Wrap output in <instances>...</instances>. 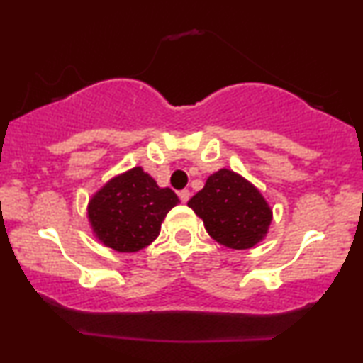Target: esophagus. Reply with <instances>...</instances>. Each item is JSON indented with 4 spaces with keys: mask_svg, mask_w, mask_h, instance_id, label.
Returning <instances> with one entry per match:
<instances>
[{
    "mask_svg": "<svg viewBox=\"0 0 363 363\" xmlns=\"http://www.w3.org/2000/svg\"><path fill=\"white\" fill-rule=\"evenodd\" d=\"M178 196H180L182 203H186L188 200H190V191H188V190H182L180 193H178Z\"/></svg>",
    "mask_w": 363,
    "mask_h": 363,
    "instance_id": "34e87169",
    "label": "esophagus"
}]
</instances>
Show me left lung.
Listing matches in <instances>:
<instances>
[{
  "mask_svg": "<svg viewBox=\"0 0 363 363\" xmlns=\"http://www.w3.org/2000/svg\"><path fill=\"white\" fill-rule=\"evenodd\" d=\"M213 240L230 250H250L267 236L272 208L250 180L221 168L188 201Z\"/></svg>",
  "mask_w": 363,
  "mask_h": 363,
  "instance_id": "8db88e82",
  "label": "left lung"
}]
</instances>
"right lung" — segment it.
Here are the masks:
<instances>
[{
  "label": "right lung",
  "mask_w": 363,
  "mask_h": 363,
  "mask_svg": "<svg viewBox=\"0 0 363 363\" xmlns=\"http://www.w3.org/2000/svg\"><path fill=\"white\" fill-rule=\"evenodd\" d=\"M180 200L170 188H160L142 167L107 180L87 203L92 235L106 247L137 252L160 235L167 213Z\"/></svg>",
  "instance_id": "add662e5"
}]
</instances>
